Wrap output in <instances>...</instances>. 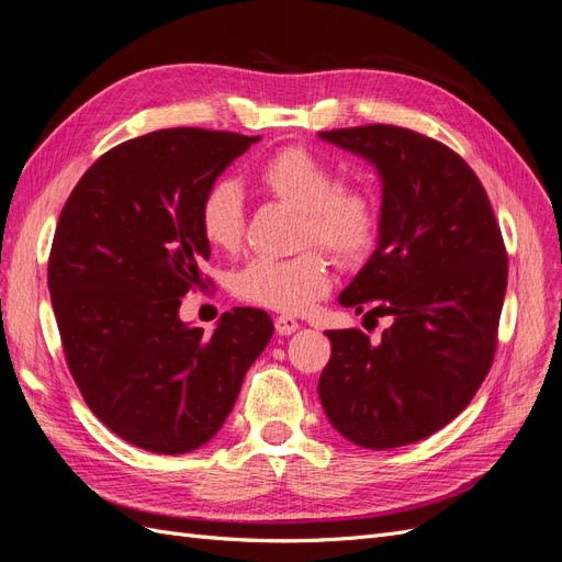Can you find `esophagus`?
<instances>
[{"instance_id":"1","label":"esophagus","mask_w":562,"mask_h":562,"mask_svg":"<svg viewBox=\"0 0 562 562\" xmlns=\"http://www.w3.org/2000/svg\"><path fill=\"white\" fill-rule=\"evenodd\" d=\"M274 328H277L279 335H293V333L300 328V323H297L293 316L283 314V316H277V318H274Z\"/></svg>"}]
</instances>
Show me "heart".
<instances>
[{"label": "heart", "instance_id": "b5f03b06", "mask_svg": "<svg viewBox=\"0 0 562 562\" xmlns=\"http://www.w3.org/2000/svg\"><path fill=\"white\" fill-rule=\"evenodd\" d=\"M255 180L267 194L300 211V244H321L339 260H359L378 234L375 199L361 184H335V171L314 151L285 147L267 157ZM244 192L232 180L211 184L199 206L203 239L215 250H234L244 236ZM330 260L321 248L293 258H255L234 274L244 302L283 314H302L328 293Z\"/></svg>", "mask_w": 562, "mask_h": 562}]
</instances>
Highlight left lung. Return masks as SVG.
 I'll use <instances>...</instances> for the list:
<instances>
[{
	"instance_id": "obj_1",
	"label": "left lung",
	"mask_w": 562,
	"mask_h": 562,
	"mask_svg": "<svg viewBox=\"0 0 562 562\" xmlns=\"http://www.w3.org/2000/svg\"><path fill=\"white\" fill-rule=\"evenodd\" d=\"M366 159L382 182L378 248L339 293L342 307L391 316L378 345L328 330L318 398L351 443L389 450L443 429L479 391L497 347L506 250L469 164L398 126L318 133Z\"/></svg>"
}]
</instances>
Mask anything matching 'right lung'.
Here are the masks:
<instances>
[{"mask_svg": "<svg viewBox=\"0 0 562 562\" xmlns=\"http://www.w3.org/2000/svg\"><path fill=\"white\" fill-rule=\"evenodd\" d=\"M260 140L166 128L110 149L77 182L48 258L65 359L93 415L131 446L192 452L223 427L274 323L236 307L211 335L180 318L211 244L199 206Z\"/></svg>", "mask_w": 562, "mask_h": 562, "instance_id": "obj_1", "label": "right lung"}]
</instances>
